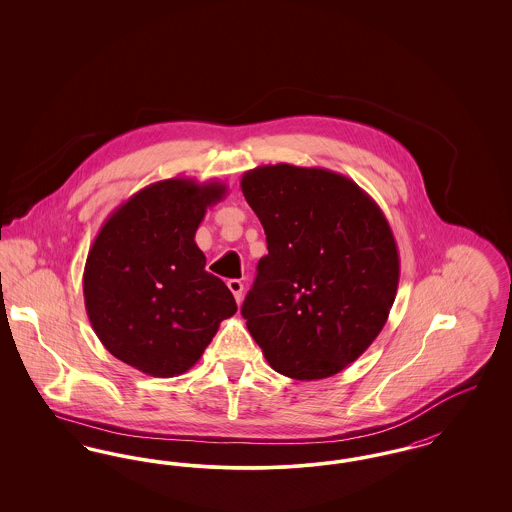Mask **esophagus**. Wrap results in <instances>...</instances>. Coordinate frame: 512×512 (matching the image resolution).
I'll use <instances>...</instances> for the list:
<instances>
[{"instance_id": "1", "label": "esophagus", "mask_w": 512, "mask_h": 512, "mask_svg": "<svg viewBox=\"0 0 512 512\" xmlns=\"http://www.w3.org/2000/svg\"><path fill=\"white\" fill-rule=\"evenodd\" d=\"M228 288H230V292L234 293L236 301H238V303H242V293H244V284H242V280H228Z\"/></svg>"}]
</instances>
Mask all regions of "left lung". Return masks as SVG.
<instances>
[{"label": "left lung", "instance_id": "left-lung-1", "mask_svg": "<svg viewBox=\"0 0 512 512\" xmlns=\"http://www.w3.org/2000/svg\"><path fill=\"white\" fill-rule=\"evenodd\" d=\"M267 234L242 315L276 372L322 380L378 338L399 286V251L378 203L340 172L288 163L242 176Z\"/></svg>", "mask_w": 512, "mask_h": 512}]
</instances>
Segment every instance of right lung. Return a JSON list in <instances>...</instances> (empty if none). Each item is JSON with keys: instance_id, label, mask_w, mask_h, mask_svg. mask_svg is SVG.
<instances>
[{"instance_id": "1", "label": "right lung", "mask_w": 512, "mask_h": 512, "mask_svg": "<svg viewBox=\"0 0 512 512\" xmlns=\"http://www.w3.org/2000/svg\"><path fill=\"white\" fill-rule=\"evenodd\" d=\"M224 195L219 180H161L99 228L82 276L84 303L99 341L122 363L155 378L184 374L238 311L194 240Z\"/></svg>"}]
</instances>
